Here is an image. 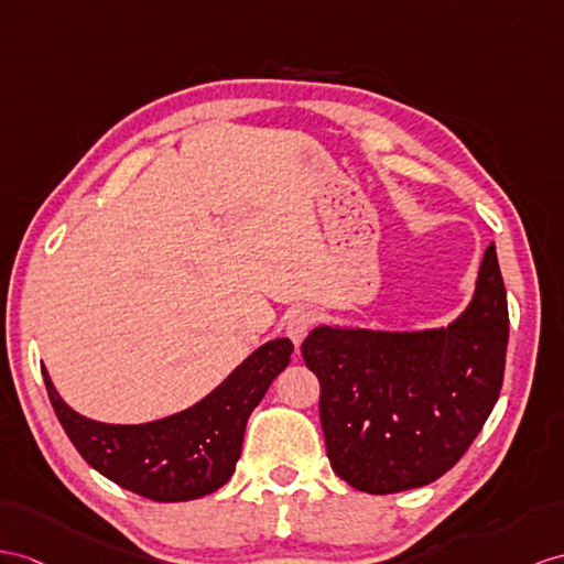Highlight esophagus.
Instances as JSON below:
<instances>
[{
  "label": "esophagus",
  "instance_id": "34e87169",
  "mask_svg": "<svg viewBox=\"0 0 564 564\" xmlns=\"http://www.w3.org/2000/svg\"><path fill=\"white\" fill-rule=\"evenodd\" d=\"M311 327H313V315L308 311H294L284 323V333L299 347L301 341H304V337L308 335Z\"/></svg>",
  "mask_w": 564,
  "mask_h": 564
}]
</instances>
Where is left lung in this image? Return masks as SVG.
<instances>
[{"instance_id":"obj_1","label":"left lung","mask_w":564,"mask_h":564,"mask_svg":"<svg viewBox=\"0 0 564 564\" xmlns=\"http://www.w3.org/2000/svg\"><path fill=\"white\" fill-rule=\"evenodd\" d=\"M510 337L496 243L469 308L421 333L321 325L301 345L321 380V425L339 478L373 496L429 486L455 466L496 406Z\"/></svg>"}]
</instances>
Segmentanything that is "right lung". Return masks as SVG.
<instances>
[{"instance_id": "add662e5", "label": "right lung", "mask_w": 564, "mask_h": 564, "mask_svg": "<svg viewBox=\"0 0 564 564\" xmlns=\"http://www.w3.org/2000/svg\"><path fill=\"white\" fill-rule=\"evenodd\" d=\"M294 345L272 339L237 366L205 400L174 416L141 425H112L64 404L43 368L45 388L68 441L95 471L155 502H186L225 486L241 457L251 411L290 366Z\"/></svg>"}]
</instances>
